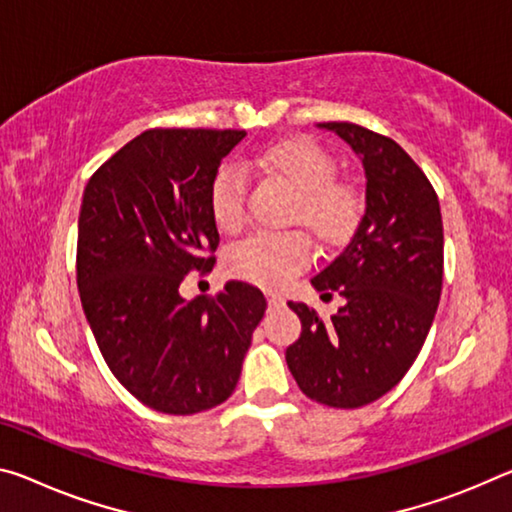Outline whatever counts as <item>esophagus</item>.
<instances>
[{
    "instance_id": "1",
    "label": "esophagus",
    "mask_w": 512,
    "mask_h": 512,
    "mask_svg": "<svg viewBox=\"0 0 512 512\" xmlns=\"http://www.w3.org/2000/svg\"><path fill=\"white\" fill-rule=\"evenodd\" d=\"M269 305L271 307H282V305H285V298H282L280 294H269Z\"/></svg>"
}]
</instances>
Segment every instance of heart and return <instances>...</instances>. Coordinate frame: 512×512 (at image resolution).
I'll list each match as a JSON object with an SVG mask.
<instances>
[{"mask_svg": "<svg viewBox=\"0 0 512 512\" xmlns=\"http://www.w3.org/2000/svg\"><path fill=\"white\" fill-rule=\"evenodd\" d=\"M259 166L296 189L291 221L303 223L326 246L346 241L360 225L362 198L351 184L332 180L335 161L319 145L307 139H287L266 148L257 157ZM209 212L223 232H237L246 218V180L237 166L216 170L209 186ZM310 259L305 234L257 232L227 253L234 275L262 287H280Z\"/></svg>", "mask_w": 512, "mask_h": 512, "instance_id": "obj_1", "label": "heart"}]
</instances>
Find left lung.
<instances>
[{"label":"left lung","instance_id":"obj_1","mask_svg":"<svg viewBox=\"0 0 512 512\" xmlns=\"http://www.w3.org/2000/svg\"><path fill=\"white\" fill-rule=\"evenodd\" d=\"M364 168V214L351 241L312 278L344 305L328 323L289 300L298 342L285 358L300 392L330 408L378 401L408 373L433 326L442 291L444 232L431 182L399 143L353 123H321Z\"/></svg>","mask_w":512,"mask_h":512}]
</instances>
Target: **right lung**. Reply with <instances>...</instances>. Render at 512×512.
Here are the masks:
<instances>
[{"label": "right lung", "mask_w": 512, "mask_h": 512, "mask_svg": "<svg viewBox=\"0 0 512 512\" xmlns=\"http://www.w3.org/2000/svg\"><path fill=\"white\" fill-rule=\"evenodd\" d=\"M237 129H150L88 180L79 212L77 287L104 362L129 394L186 417L230 399L266 298L230 280L216 298L180 294L209 271L218 230L209 186L243 141Z\"/></svg>", "instance_id": "right-lung-1"}]
</instances>
